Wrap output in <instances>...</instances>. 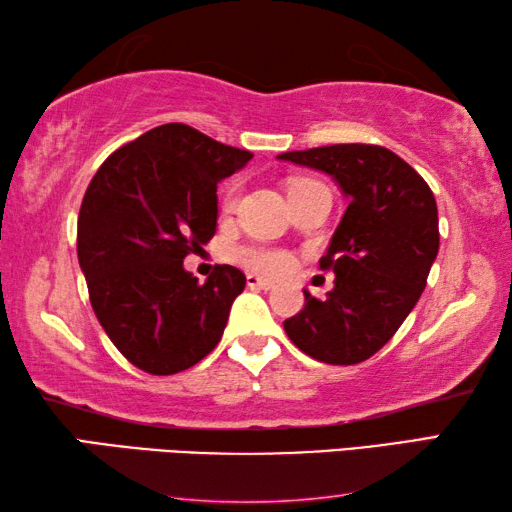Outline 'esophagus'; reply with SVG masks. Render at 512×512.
Wrapping results in <instances>:
<instances>
[{
    "label": "esophagus",
    "mask_w": 512,
    "mask_h": 512,
    "mask_svg": "<svg viewBox=\"0 0 512 512\" xmlns=\"http://www.w3.org/2000/svg\"><path fill=\"white\" fill-rule=\"evenodd\" d=\"M246 284H248L250 289H262V291L273 289V282L271 280H264V277H259L255 273H248L246 275Z\"/></svg>",
    "instance_id": "34e87169"
}]
</instances>
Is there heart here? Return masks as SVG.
Here are the masks:
<instances>
[{"label": "heart", "mask_w": 512, "mask_h": 512, "mask_svg": "<svg viewBox=\"0 0 512 512\" xmlns=\"http://www.w3.org/2000/svg\"><path fill=\"white\" fill-rule=\"evenodd\" d=\"M237 201V192L230 189L225 194V207H232ZM232 262L241 264L248 271L262 273V275H284L293 268V257L282 248H268V246H237L230 250Z\"/></svg>", "instance_id": "1"}]
</instances>
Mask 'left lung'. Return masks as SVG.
<instances>
[{"instance_id": "left-lung-1", "label": "left lung", "mask_w": 512, "mask_h": 512, "mask_svg": "<svg viewBox=\"0 0 512 512\" xmlns=\"http://www.w3.org/2000/svg\"><path fill=\"white\" fill-rule=\"evenodd\" d=\"M277 158L332 176L348 198L320 268L336 280L327 298L305 289L284 332L309 357L334 366L370 359L420 300L438 255V207L424 178L375 144H332Z\"/></svg>"}]
</instances>
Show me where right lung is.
I'll list each match as a JSON object with an SVG mask.
<instances>
[{
    "label": "right lung",
    "mask_w": 512,
    "mask_h": 512,
    "mask_svg": "<svg viewBox=\"0 0 512 512\" xmlns=\"http://www.w3.org/2000/svg\"><path fill=\"white\" fill-rule=\"evenodd\" d=\"M250 158L196 128L164 124L94 173L79 212V264L101 327L140 370L176 375L221 341L246 275L219 264L201 284L183 259L214 237L216 185Z\"/></svg>",
    "instance_id": "obj_1"
}]
</instances>
